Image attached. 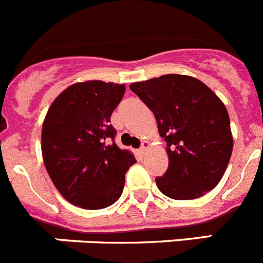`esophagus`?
Segmentation results:
<instances>
[{
	"instance_id": "34e87169",
	"label": "esophagus",
	"mask_w": 263,
	"mask_h": 263,
	"mask_svg": "<svg viewBox=\"0 0 263 263\" xmlns=\"http://www.w3.org/2000/svg\"><path fill=\"white\" fill-rule=\"evenodd\" d=\"M148 148V142H146V141H143L142 142V145H141V148H139V152L142 153H146V150H147Z\"/></svg>"
}]
</instances>
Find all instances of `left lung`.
Instances as JSON below:
<instances>
[{
	"instance_id": "1",
	"label": "left lung",
	"mask_w": 263,
	"mask_h": 263,
	"mask_svg": "<svg viewBox=\"0 0 263 263\" xmlns=\"http://www.w3.org/2000/svg\"><path fill=\"white\" fill-rule=\"evenodd\" d=\"M130 89L154 113L167 143L168 168L155 178L159 191L175 200H191L213 190L233 150L221 100L200 80L176 73L133 83Z\"/></svg>"
}]
</instances>
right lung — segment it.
I'll use <instances>...</instances> for the list:
<instances>
[{
  "instance_id": "obj_1",
  "label": "right lung",
  "mask_w": 263,
  "mask_h": 263,
  "mask_svg": "<svg viewBox=\"0 0 263 263\" xmlns=\"http://www.w3.org/2000/svg\"><path fill=\"white\" fill-rule=\"evenodd\" d=\"M125 85L100 80L76 83L55 99L42 127V155L62 196L84 210L120 199L125 174L137 160L115 142L110 116Z\"/></svg>"
}]
</instances>
